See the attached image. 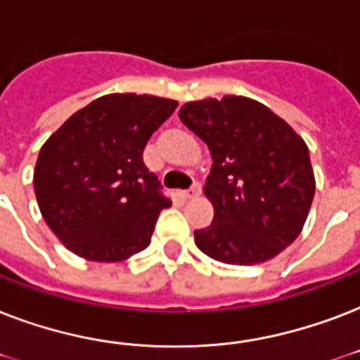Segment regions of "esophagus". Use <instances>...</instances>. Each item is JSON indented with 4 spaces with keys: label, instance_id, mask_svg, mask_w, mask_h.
I'll use <instances>...</instances> for the list:
<instances>
[{
    "label": "esophagus",
    "instance_id": "obj_1",
    "mask_svg": "<svg viewBox=\"0 0 360 360\" xmlns=\"http://www.w3.org/2000/svg\"><path fill=\"white\" fill-rule=\"evenodd\" d=\"M202 194V186H200V183H194V185L191 186V188H186L185 192H183V196L185 198H196Z\"/></svg>",
    "mask_w": 360,
    "mask_h": 360
}]
</instances>
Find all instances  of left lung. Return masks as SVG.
<instances>
[{
	"mask_svg": "<svg viewBox=\"0 0 360 360\" xmlns=\"http://www.w3.org/2000/svg\"><path fill=\"white\" fill-rule=\"evenodd\" d=\"M179 120L213 157L203 192L214 219L194 231L198 248L217 262L254 265L290 246L316 192L301 136L262 103L233 95L186 103Z\"/></svg>",
	"mask_w": 360,
	"mask_h": 360,
	"instance_id": "1",
	"label": "left lung"
}]
</instances>
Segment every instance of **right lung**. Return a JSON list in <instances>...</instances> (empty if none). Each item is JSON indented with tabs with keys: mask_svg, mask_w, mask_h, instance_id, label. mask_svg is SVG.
Instances as JSON below:
<instances>
[{
	"mask_svg": "<svg viewBox=\"0 0 360 360\" xmlns=\"http://www.w3.org/2000/svg\"><path fill=\"white\" fill-rule=\"evenodd\" d=\"M175 108V101L151 95H104L41 147L33 174L39 209L76 256L121 262L149 246L172 200L146 168L143 149Z\"/></svg>",
	"mask_w": 360,
	"mask_h": 360,
	"instance_id": "obj_1",
	"label": "right lung"
}]
</instances>
